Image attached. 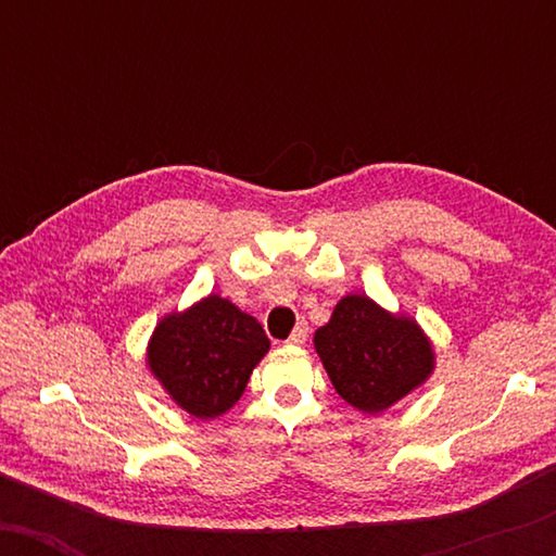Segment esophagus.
<instances>
[{"mask_svg":"<svg viewBox=\"0 0 556 556\" xmlns=\"http://www.w3.org/2000/svg\"><path fill=\"white\" fill-rule=\"evenodd\" d=\"M306 339H308V326L306 324H299L291 331V337H288L286 344L288 346H303V344H306Z\"/></svg>","mask_w":556,"mask_h":556,"instance_id":"1","label":"esophagus"}]
</instances>
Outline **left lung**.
Here are the masks:
<instances>
[{"label":"left lung","mask_w":556,"mask_h":556,"mask_svg":"<svg viewBox=\"0 0 556 556\" xmlns=\"http://www.w3.org/2000/svg\"><path fill=\"white\" fill-rule=\"evenodd\" d=\"M314 349L339 397L364 415H379L428 382L435 346L407 314H392L364 293L333 306L316 329Z\"/></svg>","instance_id":"8db88e82"}]
</instances>
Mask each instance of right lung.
I'll return each mask as SVG.
<instances>
[{"label":"right lung","instance_id":"right-lung-1","mask_svg":"<svg viewBox=\"0 0 556 556\" xmlns=\"http://www.w3.org/2000/svg\"><path fill=\"white\" fill-rule=\"evenodd\" d=\"M268 349L255 316L210 293L159 318L147 344V367L179 409L197 420H215L242 397Z\"/></svg>","mask_w":556,"mask_h":556}]
</instances>
